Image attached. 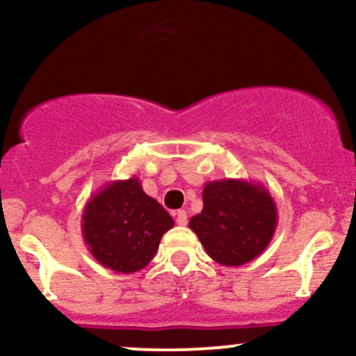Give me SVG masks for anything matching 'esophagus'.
Returning a JSON list of instances; mask_svg holds the SVG:
<instances>
[{
	"instance_id": "1",
	"label": "esophagus",
	"mask_w": 356,
	"mask_h": 356,
	"mask_svg": "<svg viewBox=\"0 0 356 356\" xmlns=\"http://www.w3.org/2000/svg\"><path fill=\"white\" fill-rule=\"evenodd\" d=\"M175 222H177L179 226H186V224H187V212L184 209L175 212Z\"/></svg>"
}]
</instances>
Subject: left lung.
<instances>
[{
  "instance_id": "obj_1",
  "label": "left lung",
  "mask_w": 356,
  "mask_h": 356,
  "mask_svg": "<svg viewBox=\"0 0 356 356\" xmlns=\"http://www.w3.org/2000/svg\"><path fill=\"white\" fill-rule=\"evenodd\" d=\"M201 214L189 227L216 263L243 266L266 249L275 236L277 211L263 184L243 179L207 182Z\"/></svg>"
}]
</instances>
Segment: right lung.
<instances>
[{"mask_svg": "<svg viewBox=\"0 0 356 356\" xmlns=\"http://www.w3.org/2000/svg\"><path fill=\"white\" fill-rule=\"evenodd\" d=\"M172 226L169 212L145 194L137 177L107 182L81 214L88 251L102 266L124 275L144 269Z\"/></svg>", "mask_w": 356, "mask_h": 356, "instance_id": "1", "label": "right lung"}]
</instances>
